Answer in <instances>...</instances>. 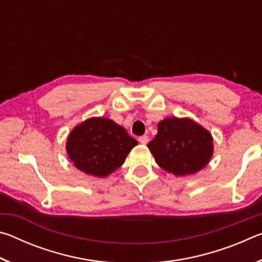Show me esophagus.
<instances>
[{"label":"esophagus","mask_w":262,"mask_h":262,"mask_svg":"<svg viewBox=\"0 0 262 262\" xmlns=\"http://www.w3.org/2000/svg\"><path fill=\"white\" fill-rule=\"evenodd\" d=\"M139 141H140V143H142V144H147L149 142V137L147 135H142V136L139 137Z\"/></svg>","instance_id":"1"}]
</instances>
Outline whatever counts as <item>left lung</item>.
<instances>
[{
    "label": "left lung",
    "instance_id": "1",
    "mask_svg": "<svg viewBox=\"0 0 262 262\" xmlns=\"http://www.w3.org/2000/svg\"><path fill=\"white\" fill-rule=\"evenodd\" d=\"M210 133L190 119L167 118L158 123V133L148 148L155 161L170 173H196L212 155Z\"/></svg>",
    "mask_w": 262,
    "mask_h": 262
}]
</instances>
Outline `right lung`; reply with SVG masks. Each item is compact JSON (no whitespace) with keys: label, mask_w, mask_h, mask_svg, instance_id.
Returning a JSON list of instances; mask_svg holds the SVG:
<instances>
[{"label":"right lung","mask_w":262,"mask_h":262,"mask_svg":"<svg viewBox=\"0 0 262 262\" xmlns=\"http://www.w3.org/2000/svg\"><path fill=\"white\" fill-rule=\"evenodd\" d=\"M136 144L134 137L118 123L106 118H91L70 133L67 152L78 170L106 177L125 163Z\"/></svg>","instance_id":"right-lung-1"}]
</instances>
